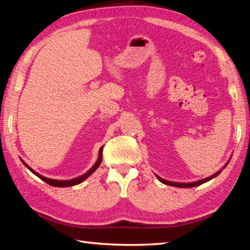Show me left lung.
I'll return each mask as SVG.
<instances>
[{"instance_id": "obj_1", "label": "left lung", "mask_w": 250, "mask_h": 250, "mask_svg": "<svg viewBox=\"0 0 250 250\" xmlns=\"http://www.w3.org/2000/svg\"><path fill=\"white\" fill-rule=\"evenodd\" d=\"M229 162H230V160L228 161V162L225 164V166L222 167V168L219 169L218 172H216V173H214L213 175H210L209 177H206V178H204V179H199V180H196V182H192V183L169 182V180H167V179H164V178H162V177H160V176H158L157 174H156V177H157L159 180H160V182H161L162 184H164V185H169V186H173V187H177V188H192V187H196V186H200V185H202V184L208 182V180L215 178L216 176H218V175L221 173L222 169H224V168L228 166V163H229Z\"/></svg>"}]
</instances>
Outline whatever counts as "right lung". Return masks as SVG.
Here are the masks:
<instances>
[{
    "mask_svg": "<svg viewBox=\"0 0 250 250\" xmlns=\"http://www.w3.org/2000/svg\"><path fill=\"white\" fill-rule=\"evenodd\" d=\"M102 152H103V146L100 148V150H99V157H98V160H97V162H95L93 166H92V167L90 168V169H88V171L84 173V174H83V175H81V176H78V177H75V178H72V179H67V180H59V179H51V178H48V177H45V176H43V175H41V174H39L37 172H35L34 169H32L28 164H26L22 159H21V162H22L24 166L28 167L30 171L33 173L34 175H36L37 177L39 178H41L42 180H44L45 183H47L48 185H50V186H54V187H72V186H76V185H78V184H81V183H83L84 179H87L90 175H91L95 169H97L99 167H100V164H101V162H102Z\"/></svg>",
    "mask_w": 250,
    "mask_h": 250,
    "instance_id": "obj_1",
    "label": "right lung"
}]
</instances>
